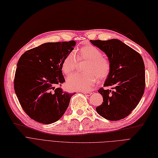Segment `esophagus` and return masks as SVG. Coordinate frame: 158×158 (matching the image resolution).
<instances>
[{"mask_svg": "<svg viewBox=\"0 0 158 158\" xmlns=\"http://www.w3.org/2000/svg\"><path fill=\"white\" fill-rule=\"evenodd\" d=\"M82 93L85 94V95H88V96H90V95H91L92 94V92H87V91H83V92H82Z\"/></svg>", "mask_w": 158, "mask_h": 158, "instance_id": "obj_1", "label": "esophagus"}]
</instances>
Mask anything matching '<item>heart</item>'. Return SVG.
Returning a JSON list of instances; mask_svg holds the SVG:
<instances>
[{"label":"heart","mask_w":158,"mask_h":158,"mask_svg":"<svg viewBox=\"0 0 158 158\" xmlns=\"http://www.w3.org/2000/svg\"><path fill=\"white\" fill-rule=\"evenodd\" d=\"M89 61L87 64L85 73H76L68 79L67 86L72 90H89L98 81L105 79L110 71L109 61L102 57V52L92 45L81 47L70 52L64 58L62 62V70L66 75H72L77 68V60Z\"/></svg>","instance_id":"heart-1"}]
</instances>
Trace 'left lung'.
I'll return each instance as SVG.
<instances>
[{
    "label": "left lung",
    "mask_w": 158,
    "mask_h": 158,
    "mask_svg": "<svg viewBox=\"0 0 158 158\" xmlns=\"http://www.w3.org/2000/svg\"><path fill=\"white\" fill-rule=\"evenodd\" d=\"M91 43L105 52L110 71L104 86L98 92L103 98L96 111L102 118L118 121L128 116L139 102L145 91V64L141 55L118 39L90 40Z\"/></svg>",
    "instance_id": "obj_1"
}]
</instances>
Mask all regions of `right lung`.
<instances>
[{
	"label": "right lung",
	"instance_id": "right-lung-1",
	"mask_svg": "<svg viewBox=\"0 0 158 158\" xmlns=\"http://www.w3.org/2000/svg\"><path fill=\"white\" fill-rule=\"evenodd\" d=\"M76 44L69 42L46 43L24 52L15 75L14 89L24 111L43 124H51L64 115L74 93L56 88L65 81L62 62Z\"/></svg>",
	"mask_w": 158,
	"mask_h": 158
}]
</instances>
